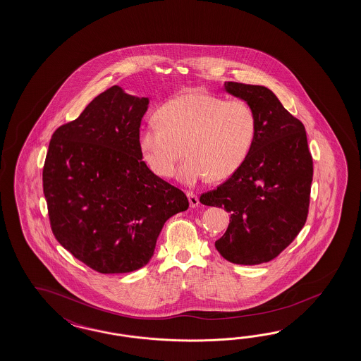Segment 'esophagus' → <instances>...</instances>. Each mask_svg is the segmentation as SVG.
<instances>
[{
  "label": "esophagus",
  "mask_w": 361,
  "mask_h": 361,
  "mask_svg": "<svg viewBox=\"0 0 361 361\" xmlns=\"http://www.w3.org/2000/svg\"><path fill=\"white\" fill-rule=\"evenodd\" d=\"M186 195L189 198V203H190V207H197L200 204V200L197 197V194H194L193 192H186Z\"/></svg>",
  "instance_id": "obj_1"
}]
</instances>
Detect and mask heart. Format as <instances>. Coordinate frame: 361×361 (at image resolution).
Returning a JSON list of instances; mask_svg holds the SVG:
<instances>
[{
  "label": "heart",
  "mask_w": 361,
  "mask_h": 361,
  "mask_svg": "<svg viewBox=\"0 0 361 361\" xmlns=\"http://www.w3.org/2000/svg\"><path fill=\"white\" fill-rule=\"evenodd\" d=\"M257 128L255 106L244 99L189 92L146 120L138 143L145 161L160 177L172 176L185 145L188 158L178 177L194 184L209 175L215 180L233 175L252 151Z\"/></svg>",
  "instance_id": "1"
}]
</instances>
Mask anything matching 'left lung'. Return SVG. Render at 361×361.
Listing matches in <instances>:
<instances>
[{
  "mask_svg": "<svg viewBox=\"0 0 361 361\" xmlns=\"http://www.w3.org/2000/svg\"><path fill=\"white\" fill-rule=\"evenodd\" d=\"M229 94L255 106L258 128L244 164L200 202L224 207L228 228L215 241L236 264L269 262L290 245L308 218L313 158L302 123L264 86L224 82Z\"/></svg>",
  "mask_w": 361,
  "mask_h": 361,
  "instance_id": "1",
  "label": "left lung"
}]
</instances>
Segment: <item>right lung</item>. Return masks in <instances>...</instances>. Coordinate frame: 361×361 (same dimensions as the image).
Returning <instances> with one entry per match:
<instances>
[{
	"instance_id": "add662e5",
	"label": "right lung",
	"mask_w": 361,
	"mask_h": 361,
	"mask_svg": "<svg viewBox=\"0 0 361 361\" xmlns=\"http://www.w3.org/2000/svg\"><path fill=\"white\" fill-rule=\"evenodd\" d=\"M147 106V97L112 86L49 142L43 192L53 235L97 273L143 267L164 223L189 207L184 192L142 160L138 137Z\"/></svg>"
}]
</instances>
